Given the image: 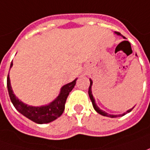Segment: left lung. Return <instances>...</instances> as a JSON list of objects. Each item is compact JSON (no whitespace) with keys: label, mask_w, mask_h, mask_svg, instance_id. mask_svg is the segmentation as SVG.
<instances>
[{"label":"left lung","mask_w":150,"mask_h":150,"mask_svg":"<svg viewBox=\"0 0 150 150\" xmlns=\"http://www.w3.org/2000/svg\"><path fill=\"white\" fill-rule=\"evenodd\" d=\"M115 34H116V35H120V36H122L123 38H125V36H123L120 33V32H115ZM90 81H91V85H90V87H89V91H88V93H89V96H90V98H91V102H92V105H93L94 109H95L96 112H97V113H99L100 115H103V116L110 117V118H116V117H120V116H123V115H126L127 113H129V112H130V111H131L132 110L134 109V107H133L132 109L129 110H127L126 112H125V113H124V114H122V115H110V114H108V113H107V112H105V111L100 110V109L98 107V105H96V100H95V98H94V96H93V95H92L91 86H92V85H93V81H92V80H91V79H90Z\"/></svg>","instance_id":"obj_1"}]
</instances>
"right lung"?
Wrapping results in <instances>:
<instances>
[{
	"instance_id": "right-lung-1",
	"label": "right lung",
	"mask_w": 150,
	"mask_h": 150,
	"mask_svg": "<svg viewBox=\"0 0 150 150\" xmlns=\"http://www.w3.org/2000/svg\"><path fill=\"white\" fill-rule=\"evenodd\" d=\"M12 65H13V63L11 62L10 69L12 67ZM76 80L77 79L62 86L59 91V96H57L54 100L49 103L48 105L41 106L28 105L23 103L21 100H20L12 91L9 74L7 76V89L10 99L12 102L13 105L15 106V108L21 115H23L24 116L28 118L29 120H32L36 124L42 125V124H47L50 122L54 121V120H56L62 115V113L65 110L66 99L70 91L75 87Z\"/></svg>"
}]
</instances>
